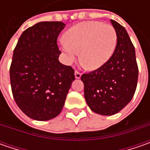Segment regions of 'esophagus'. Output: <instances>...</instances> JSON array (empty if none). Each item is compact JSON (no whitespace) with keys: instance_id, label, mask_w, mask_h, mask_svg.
Masks as SVG:
<instances>
[{"instance_id":"obj_1","label":"esophagus","mask_w":150,"mask_h":150,"mask_svg":"<svg viewBox=\"0 0 150 150\" xmlns=\"http://www.w3.org/2000/svg\"><path fill=\"white\" fill-rule=\"evenodd\" d=\"M74 74H75V78H77V79H78V78H81V73L78 72V71H75V72H74Z\"/></svg>"}]
</instances>
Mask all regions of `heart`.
I'll return each instance as SVG.
<instances>
[{
  "label": "heart",
  "mask_w": 150,
  "mask_h": 150,
  "mask_svg": "<svg viewBox=\"0 0 150 150\" xmlns=\"http://www.w3.org/2000/svg\"><path fill=\"white\" fill-rule=\"evenodd\" d=\"M60 42L67 61L72 62L80 52V60L91 70L98 69L109 61L117 47L114 27L101 21H87L69 28Z\"/></svg>",
  "instance_id": "heart-1"
}]
</instances>
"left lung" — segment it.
<instances>
[{
	"label": "left lung",
	"mask_w": 150,
	"mask_h": 150,
	"mask_svg": "<svg viewBox=\"0 0 150 150\" xmlns=\"http://www.w3.org/2000/svg\"><path fill=\"white\" fill-rule=\"evenodd\" d=\"M111 23L118 36L114 53L106 64L81 77L88 105L101 115H113L129 103L139 76L135 50L128 32L117 21Z\"/></svg>",
	"instance_id": "left-lung-1"
}]
</instances>
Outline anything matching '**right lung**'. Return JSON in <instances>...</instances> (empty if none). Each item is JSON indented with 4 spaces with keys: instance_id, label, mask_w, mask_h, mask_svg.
I'll list each match as a JSON object with an SVG mask.
<instances>
[{
    "instance_id": "1",
    "label": "right lung",
    "mask_w": 150,
    "mask_h": 150,
    "mask_svg": "<svg viewBox=\"0 0 150 150\" xmlns=\"http://www.w3.org/2000/svg\"><path fill=\"white\" fill-rule=\"evenodd\" d=\"M65 26L61 21L38 22L22 32L13 52L10 67L13 98L32 119L57 117L75 79L72 67L58 60L57 40Z\"/></svg>"
}]
</instances>
